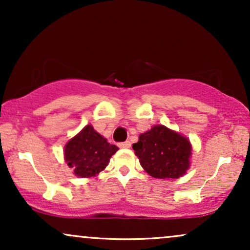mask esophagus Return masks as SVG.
<instances>
[{"label": "esophagus", "mask_w": 250, "mask_h": 250, "mask_svg": "<svg viewBox=\"0 0 250 250\" xmlns=\"http://www.w3.org/2000/svg\"><path fill=\"white\" fill-rule=\"evenodd\" d=\"M119 147L122 148V149H128V148H130V142L125 141V142L119 143Z\"/></svg>", "instance_id": "1"}]
</instances>
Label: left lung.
<instances>
[{
    "label": "left lung",
    "instance_id": "left-lung-1",
    "mask_svg": "<svg viewBox=\"0 0 250 250\" xmlns=\"http://www.w3.org/2000/svg\"><path fill=\"white\" fill-rule=\"evenodd\" d=\"M133 149L142 168L155 179H179L190 167V142L166 125H154L140 135Z\"/></svg>",
    "mask_w": 250,
    "mask_h": 250
}]
</instances>
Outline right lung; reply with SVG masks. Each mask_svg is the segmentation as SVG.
<instances>
[{"instance_id": "right-lung-1", "label": "right lung", "mask_w": 250, "mask_h": 250, "mask_svg": "<svg viewBox=\"0 0 250 250\" xmlns=\"http://www.w3.org/2000/svg\"><path fill=\"white\" fill-rule=\"evenodd\" d=\"M119 148L88 125L64 146V160L77 177H93L104 170Z\"/></svg>"}]
</instances>
